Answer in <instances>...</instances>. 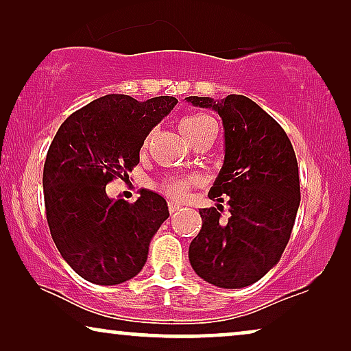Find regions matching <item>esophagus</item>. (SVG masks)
I'll return each mask as SVG.
<instances>
[{"label": "esophagus", "instance_id": "1", "mask_svg": "<svg viewBox=\"0 0 351 351\" xmlns=\"http://www.w3.org/2000/svg\"><path fill=\"white\" fill-rule=\"evenodd\" d=\"M167 206H169V213H171V214H174L176 210H179V209L182 208V204L177 203V201H174V199L169 201V203H167Z\"/></svg>", "mask_w": 351, "mask_h": 351}]
</instances>
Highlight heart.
<instances>
[{
    "label": "heart",
    "instance_id": "1",
    "mask_svg": "<svg viewBox=\"0 0 351 351\" xmlns=\"http://www.w3.org/2000/svg\"><path fill=\"white\" fill-rule=\"evenodd\" d=\"M208 123H213L208 117H203V114H191V117L182 119L180 131L191 142L201 131H203ZM148 142H150V137L145 138L143 148L148 147ZM196 184H198V179H196V177H180V179L166 180L165 184H162V190H165L167 195L174 196V198H184Z\"/></svg>",
    "mask_w": 351,
    "mask_h": 351
}]
</instances>
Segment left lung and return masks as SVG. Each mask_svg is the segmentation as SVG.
<instances>
[{"instance_id":"obj_1","label":"left lung","mask_w":351,"mask_h":351,"mask_svg":"<svg viewBox=\"0 0 351 351\" xmlns=\"http://www.w3.org/2000/svg\"><path fill=\"white\" fill-rule=\"evenodd\" d=\"M186 100L222 118L225 160L208 196L223 201L227 195L230 206L227 222L220 204L199 210L203 227L189 258L204 281L239 289L267 275L287 246L300 204L297 158L285 129L251 99Z\"/></svg>"}]
</instances>
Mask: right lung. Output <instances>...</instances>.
<instances>
[{"label":"right lung","instance_id":"obj_1","mask_svg":"<svg viewBox=\"0 0 351 351\" xmlns=\"http://www.w3.org/2000/svg\"><path fill=\"white\" fill-rule=\"evenodd\" d=\"M171 95L138 102L108 94L71 113L47 150L43 189L51 237L86 281L113 286L147 262L153 234L169 217L166 199L143 190L136 203L112 199L105 186L138 165L148 132L176 107Z\"/></svg>","mask_w":351,"mask_h":351}]
</instances>
